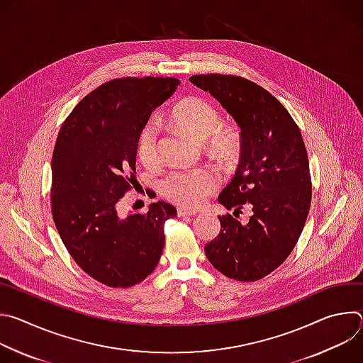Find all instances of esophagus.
<instances>
[{
    "label": "esophagus",
    "instance_id": "esophagus-1",
    "mask_svg": "<svg viewBox=\"0 0 363 363\" xmlns=\"http://www.w3.org/2000/svg\"><path fill=\"white\" fill-rule=\"evenodd\" d=\"M189 216H195V211H189L185 208H178V217H189Z\"/></svg>",
    "mask_w": 363,
    "mask_h": 363
}]
</instances>
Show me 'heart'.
Segmentation results:
<instances>
[{
	"label": "heart",
	"mask_w": 363,
	"mask_h": 363,
	"mask_svg": "<svg viewBox=\"0 0 363 363\" xmlns=\"http://www.w3.org/2000/svg\"><path fill=\"white\" fill-rule=\"evenodd\" d=\"M171 121L198 140L208 138V147L221 158H231L240 146L238 135L233 129H221L218 111L203 99L189 97L172 109ZM136 153L140 162L153 168L160 164L158 126L146 123L138 136ZM218 186V177L211 169L177 171L164 181V192L174 202L194 208L199 206Z\"/></svg>",
	"instance_id": "b5f03b06"
}]
</instances>
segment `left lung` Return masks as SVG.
<instances>
[{
  "instance_id": "1",
  "label": "left lung",
  "mask_w": 363,
  "mask_h": 363,
  "mask_svg": "<svg viewBox=\"0 0 363 363\" xmlns=\"http://www.w3.org/2000/svg\"><path fill=\"white\" fill-rule=\"evenodd\" d=\"M189 82L217 99L241 129L240 165L218 202L234 216L244 205L252 211L248 223L220 216V234L205 245V255L230 279L260 280L290 255L310 210L300 129L272 93L244 77L199 74Z\"/></svg>"
}]
</instances>
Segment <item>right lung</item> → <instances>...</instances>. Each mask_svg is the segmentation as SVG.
<instances>
[{
  "instance_id": "1",
  "label": "right lung",
  "mask_w": 363,
  "mask_h": 363,
  "mask_svg": "<svg viewBox=\"0 0 363 363\" xmlns=\"http://www.w3.org/2000/svg\"><path fill=\"white\" fill-rule=\"evenodd\" d=\"M175 77L103 83L72 111L51 160V214L77 266L109 287H130L158 266L175 206L158 201L122 217L119 201L135 184L136 142L150 113L177 90Z\"/></svg>"
}]
</instances>
